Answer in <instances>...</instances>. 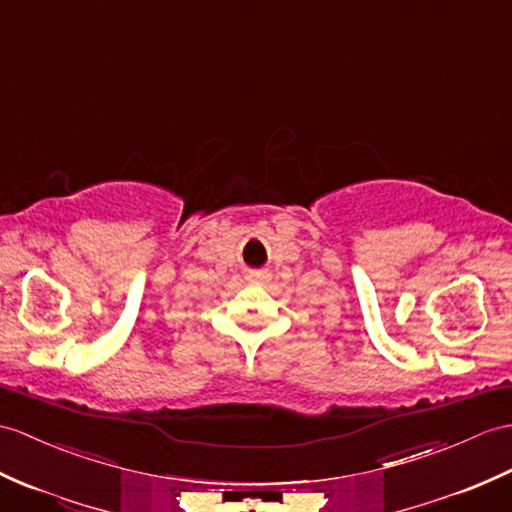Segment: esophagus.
<instances>
[{
  "mask_svg": "<svg viewBox=\"0 0 512 512\" xmlns=\"http://www.w3.org/2000/svg\"><path fill=\"white\" fill-rule=\"evenodd\" d=\"M248 281H251V283H257L259 279H257V277H248Z\"/></svg>",
  "mask_w": 512,
  "mask_h": 512,
  "instance_id": "esophagus-1",
  "label": "esophagus"
}]
</instances>
